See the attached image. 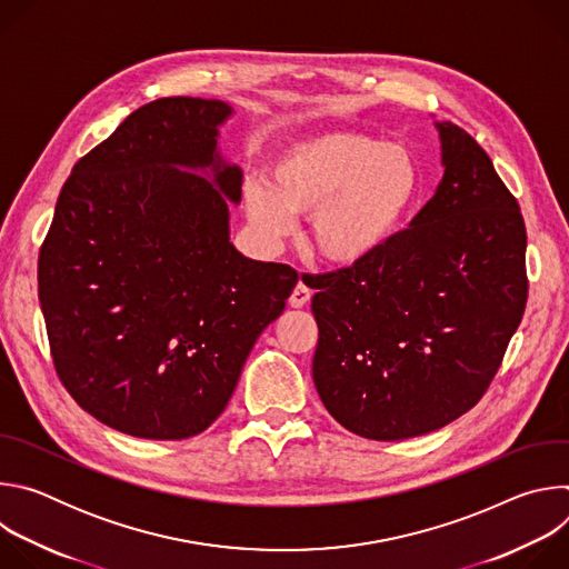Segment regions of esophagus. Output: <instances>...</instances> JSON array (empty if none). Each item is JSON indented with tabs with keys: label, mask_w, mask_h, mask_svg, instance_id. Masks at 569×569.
Masks as SVG:
<instances>
[{
	"label": "esophagus",
	"mask_w": 569,
	"mask_h": 569,
	"mask_svg": "<svg viewBox=\"0 0 569 569\" xmlns=\"http://www.w3.org/2000/svg\"><path fill=\"white\" fill-rule=\"evenodd\" d=\"M310 297H312V290H310L303 281H299V283L295 286V290L290 292L288 303H290L292 308H303V306L310 301Z\"/></svg>",
	"instance_id": "obj_1"
}]
</instances>
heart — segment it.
Returning a JSON list of instances; mask_svg holds the SVG:
<instances>
[{
	"label": "heart",
	"instance_id": "obj_1",
	"mask_svg": "<svg viewBox=\"0 0 569 569\" xmlns=\"http://www.w3.org/2000/svg\"><path fill=\"white\" fill-rule=\"evenodd\" d=\"M417 191L419 171L408 150L353 130H327L277 154L270 182L257 180L248 191V213L270 240L290 233L295 218H312V252L351 268L396 236Z\"/></svg>",
	"mask_w": 569,
	"mask_h": 569
}]
</instances>
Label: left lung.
I'll return each mask as SVG.
<instances>
[{
  "mask_svg": "<svg viewBox=\"0 0 569 569\" xmlns=\"http://www.w3.org/2000/svg\"><path fill=\"white\" fill-rule=\"evenodd\" d=\"M443 180L369 261L319 274L312 380L353 435L398 441L475 408L527 306V229L491 157L435 123Z\"/></svg>",
  "mask_w": 569,
  "mask_h": 569,
  "instance_id": "8db88e82",
  "label": "left lung"
}]
</instances>
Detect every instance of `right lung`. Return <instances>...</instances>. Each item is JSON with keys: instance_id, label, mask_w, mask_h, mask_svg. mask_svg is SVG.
I'll list each match as a JSON object with an SVG mask.
<instances>
[{"instance_id": "1", "label": "right lung", "mask_w": 569, "mask_h": 569, "mask_svg": "<svg viewBox=\"0 0 569 569\" xmlns=\"http://www.w3.org/2000/svg\"><path fill=\"white\" fill-rule=\"evenodd\" d=\"M222 101L134 110L76 161L40 248L38 297L58 378L97 421L139 439L207 430L297 272L242 257L218 152Z\"/></svg>"}]
</instances>
